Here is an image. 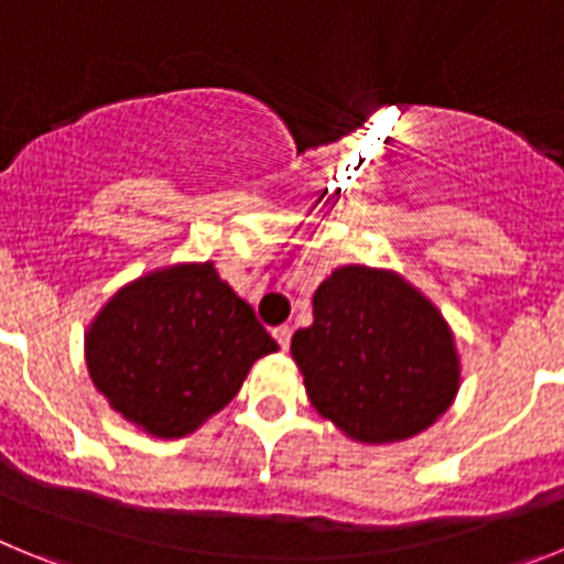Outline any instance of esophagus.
<instances>
[{"label":"esophagus","mask_w":564,"mask_h":564,"mask_svg":"<svg viewBox=\"0 0 564 564\" xmlns=\"http://www.w3.org/2000/svg\"><path fill=\"white\" fill-rule=\"evenodd\" d=\"M291 336H293V330L288 325L273 327V338H276V344L282 347V350H288V347H291Z\"/></svg>","instance_id":"34e87169"}]
</instances>
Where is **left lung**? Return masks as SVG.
<instances>
[{"mask_svg": "<svg viewBox=\"0 0 564 564\" xmlns=\"http://www.w3.org/2000/svg\"><path fill=\"white\" fill-rule=\"evenodd\" d=\"M291 356L313 410L364 446L421 435L460 390L443 313L390 268L338 265L313 293V325Z\"/></svg>", "mask_w": 564, "mask_h": 564, "instance_id": "left-lung-1", "label": "left lung"}]
</instances>
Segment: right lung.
<instances>
[{"mask_svg": "<svg viewBox=\"0 0 564 564\" xmlns=\"http://www.w3.org/2000/svg\"><path fill=\"white\" fill-rule=\"evenodd\" d=\"M279 344L214 262H174L127 282L84 333L96 390L152 437H186L228 406Z\"/></svg>", "mask_w": 564, "mask_h": 564, "instance_id": "right-lung-1", "label": "right lung"}]
</instances>
